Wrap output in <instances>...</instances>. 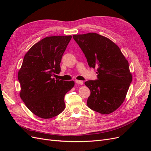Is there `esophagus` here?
Here are the masks:
<instances>
[{"mask_svg": "<svg viewBox=\"0 0 151 151\" xmlns=\"http://www.w3.org/2000/svg\"><path fill=\"white\" fill-rule=\"evenodd\" d=\"M76 83L77 84H79L80 85H83V81H79V80H76Z\"/></svg>", "mask_w": 151, "mask_h": 151, "instance_id": "1", "label": "esophagus"}]
</instances>
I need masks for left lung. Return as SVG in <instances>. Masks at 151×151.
Listing matches in <instances>:
<instances>
[{"mask_svg":"<svg viewBox=\"0 0 151 151\" xmlns=\"http://www.w3.org/2000/svg\"><path fill=\"white\" fill-rule=\"evenodd\" d=\"M73 38L83 52L91 68H96V80L85 85L91 91L88 106L101 114H109L124 101L132 83L129 62L111 40L95 33L74 35Z\"/></svg>","mask_w":151,"mask_h":151,"instance_id":"1","label":"left lung"}]
</instances>
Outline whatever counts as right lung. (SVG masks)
<instances>
[{
  "label": "right lung",
  "mask_w": 151,
  "mask_h": 151,
  "mask_svg": "<svg viewBox=\"0 0 151 151\" xmlns=\"http://www.w3.org/2000/svg\"><path fill=\"white\" fill-rule=\"evenodd\" d=\"M70 36L46 37L27 52L18 72L20 97L29 110L45 119L57 116L65 109L64 97L74 82L55 79L60 72L63 54Z\"/></svg>",
  "instance_id": "obj_1"
}]
</instances>
